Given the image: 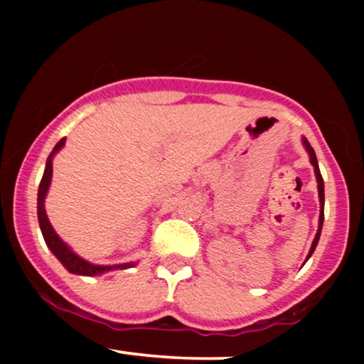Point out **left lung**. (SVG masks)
<instances>
[{
    "mask_svg": "<svg viewBox=\"0 0 364 364\" xmlns=\"http://www.w3.org/2000/svg\"><path fill=\"white\" fill-rule=\"evenodd\" d=\"M303 145L304 149H306L308 156H310V162L313 166V169H315V176H316V183H318V196H320V219H318V231H316V236L315 240H313L311 243V248H310V253H308L306 260L311 257V253L315 252L316 245H318V240H320V232H321V225H323V205H325V193H323V178H321L320 174V168H318V161H316V156H315V150L310 145V141L303 136Z\"/></svg>",
    "mask_w": 364,
    "mask_h": 364,
    "instance_id": "8db88e82",
    "label": "left lung"
}]
</instances>
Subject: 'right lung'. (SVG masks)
I'll return each mask as SVG.
<instances>
[{
  "label": "right lung",
  "mask_w": 364,
  "mask_h": 364,
  "mask_svg": "<svg viewBox=\"0 0 364 364\" xmlns=\"http://www.w3.org/2000/svg\"><path fill=\"white\" fill-rule=\"evenodd\" d=\"M65 145V139H61L56 144V147L53 149V152L49 154L48 162H46V169L43 174V179H41L39 185V193H37V217H39V225L41 231H43L44 241L48 245V248L51 250L54 257L60 260L65 269L72 274H78V275H101L104 272H111V270L116 269H129V267L135 265V262L132 263H121V265H94V263L83 260V258L78 257L77 253H73L70 250V246L61 240L60 236L54 232L51 223H49L48 214H46L44 208V200L46 195H48L49 185H51V178H53V157L58 150L63 149Z\"/></svg>",
  "instance_id": "1"
}]
</instances>
